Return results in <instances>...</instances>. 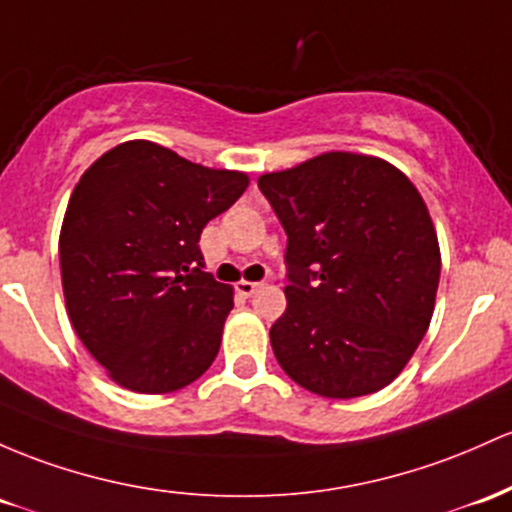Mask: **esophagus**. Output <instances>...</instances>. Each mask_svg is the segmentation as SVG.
Instances as JSON below:
<instances>
[{"mask_svg":"<svg viewBox=\"0 0 512 512\" xmlns=\"http://www.w3.org/2000/svg\"><path fill=\"white\" fill-rule=\"evenodd\" d=\"M260 286H262V282H245V279H243V282L235 284V289H238V294H243V296H252V294H255L257 289H260Z\"/></svg>","mask_w":512,"mask_h":512,"instance_id":"34e87169","label":"esophagus"}]
</instances>
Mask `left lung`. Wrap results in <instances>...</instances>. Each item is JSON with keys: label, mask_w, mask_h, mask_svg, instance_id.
Masks as SVG:
<instances>
[{"label": "left lung", "mask_w": 512, "mask_h": 512, "mask_svg": "<svg viewBox=\"0 0 512 512\" xmlns=\"http://www.w3.org/2000/svg\"><path fill=\"white\" fill-rule=\"evenodd\" d=\"M286 230V311L269 340L325 398L389 386L435 311L440 245L423 196L386 160L323 153L257 179Z\"/></svg>", "instance_id": "obj_1"}]
</instances>
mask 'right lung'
I'll list each match as a JSON object with an SVG mask.
<instances>
[{"instance_id": "obj_1", "label": "right lung", "mask_w": 512, "mask_h": 512, "mask_svg": "<svg viewBox=\"0 0 512 512\" xmlns=\"http://www.w3.org/2000/svg\"><path fill=\"white\" fill-rule=\"evenodd\" d=\"M247 184L150 140L116 145L80 177L60 228L67 316L123 389H184L216 359L233 289L204 272L199 238Z\"/></svg>"}]
</instances>
